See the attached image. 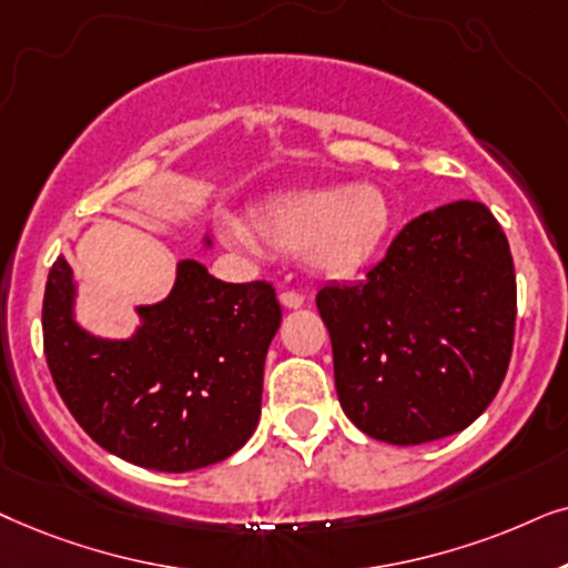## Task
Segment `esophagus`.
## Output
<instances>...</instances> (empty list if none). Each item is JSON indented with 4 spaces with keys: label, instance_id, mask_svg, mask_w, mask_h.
<instances>
[{
    "label": "esophagus",
    "instance_id": "obj_1",
    "mask_svg": "<svg viewBox=\"0 0 568 568\" xmlns=\"http://www.w3.org/2000/svg\"><path fill=\"white\" fill-rule=\"evenodd\" d=\"M280 304L288 306V308H301V306H304V293L283 291V293H280Z\"/></svg>",
    "mask_w": 568,
    "mask_h": 568
}]
</instances>
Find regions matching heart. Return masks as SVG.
I'll return each instance as SVG.
<instances>
[{"mask_svg":"<svg viewBox=\"0 0 568 568\" xmlns=\"http://www.w3.org/2000/svg\"><path fill=\"white\" fill-rule=\"evenodd\" d=\"M256 241L275 254H304L327 277H353L387 244L395 213L376 186L298 189L254 207ZM221 233L254 246L236 221L223 217Z\"/></svg>","mask_w":568,"mask_h":568,"instance_id":"1","label":"heart"}]
</instances>
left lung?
<instances>
[{"label": "left lung", "instance_id": "obj_1", "mask_svg": "<svg viewBox=\"0 0 568 568\" xmlns=\"http://www.w3.org/2000/svg\"><path fill=\"white\" fill-rule=\"evenodd\" d=\"M335 387L363 434L399 447L459 434L509 368L517 280L509 241L483 202L413 217L353 285L316 293Z\"/></svg>", "mask_w": 568, "mask_h": 568}]
</instances>
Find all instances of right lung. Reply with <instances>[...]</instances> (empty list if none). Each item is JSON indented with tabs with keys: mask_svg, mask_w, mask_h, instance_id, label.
<instances>
[{
	"mask_svg": "<svg viewBox=\"0 0 568 568\" xmlns=\"http://www.w3.org/2000/svg\"><path fill=\"white\" fill-rule=\"evenodd\" d=\"M72 293L59 256L43 293V353L67 410L95 444L158 473L200 470L244 447L283 316L272 283H223L200 262H179L171 296L140 306L138 335L119 343L74 324Z\"/></svg>",
	"mask_w": 568,
	"mask_h": 568,
	"instance_id": "add662e5",
	"label": "right lung"
}]
</instances>
